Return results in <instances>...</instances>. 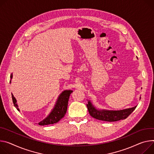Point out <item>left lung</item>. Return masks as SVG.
Listing matches in <instances>:
<instances>
[{
    "instance_id": "left-lung-1",
    "label": "left lung",
    "mask_w": 154,
    "mask_h": 154,
    "mask_svg": "<svg viewBox=\"0 0 154 154\" xmlns=\"http://www.w3.org/2000/svg\"><path fill=\"white\" fill-rule=\"evenodd\" d=\"M90 115L97 120L106 122H116L127 118L136 109V106L122 110H97L88 101L87 104Z\"/></svg>"
}]
</instances>
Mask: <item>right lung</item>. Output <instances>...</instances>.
Here are the masks:
<instances>
[{"instance_id":"1","label":"right lung","mask_w":154,"mask_h":154,"mask_svg":"<svg viewBox=\"0 0 154 154\" xmlns=\"http://www.w3.org/2000/svg\"><path fill=\"white\" fill-rule=\"evenodd\" d=\"M10 78H12V74L10 75ZM11 83V80H10ZM72 92V90H65L59 96L58 101L56 104L54 109L51 111L50 115L46 117L44 120L38 123L39 125H48L51 124H54L58 123L64 116H65L67 109L68 101L69 99L70 94ZM13 103L18 110H20L18 108V105L17 104V100L14 97L13 94H11Z\"/></svg>"}]
</instances>
